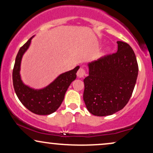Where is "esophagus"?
<instances>
[{
    "label": "esophagus",
    "instance_id": "1",
    "mask_svg": "<svg viewBox=\"0 0 153 153\" xmlns=\"http://www.w3.org/2000/svg\"><path fill=\"white\" fill-rule=\"evenodd\" d=\"M85 74H86V71H85V70L82 68H80V69L78 70V73H77V75H78L79 78H83L85 75Z\"/></svg>",
    "mask_w": 153,
    "mask_h": 153
}]
</instances>
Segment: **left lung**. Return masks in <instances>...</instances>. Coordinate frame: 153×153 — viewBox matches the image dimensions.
<instances>
[{
  "mask_svg": "<svg viewBox=\"0 0 153 153\" xmlns=\"http://www.w3.org/2000/svg\"><path fill=\"white\" fill-rule=\"evenodd\" d=\"M118 50L88 64L84 79L83 101L90 113L111 115L122 109L130 99L138 75V64L132 48L117 42Z\"/></svg>",
  "mask_w": 153,
  "mask_h": 153,
  "instance_id": "1",
  "label": "left lung"
}]
</instances>
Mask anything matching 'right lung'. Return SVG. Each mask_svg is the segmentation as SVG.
<instances>
[{"label": "right lung", "instance_id": "right-lung-1", "mask_svg": "<svg viewBox=\"0 0 153 153\" xmlns=\"http://www.w3.org/2000/svg\"><path fill=\"white\" fill-rule=\"evenodd\" d=\"M29 39L19 49L13 69V84L19 101L32 113L48 115L55 111L62 103L65 94L71 83L76 78L79 66L58 76L50 85L41 90H34L24 85L20 78V64L22 55L30 45Z\"/></svg>", "mask_w": 153, "mask_h": 153}]
</instances>
